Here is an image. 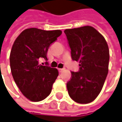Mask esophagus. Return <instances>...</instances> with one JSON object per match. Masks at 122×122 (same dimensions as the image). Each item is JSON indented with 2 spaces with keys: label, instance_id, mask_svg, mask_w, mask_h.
<instances>
[{
  "label": "esophagus",
  "instance_id": "1",
  "mask_svg": "<svg viewBox=\"0 0 122 122\" xmlns=\"http://www.w3.org/2000/svg\"><path fill=\"white\" fill-rule=\"evenodd\" d=\"M64 70V68H58V71L60 72H62Z\"/></svg>",
  "mask_w": 122,
  "mask_h": 122
}]
</instances>
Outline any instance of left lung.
<instances>
[{
    "instance_id": "1",
    "label": "left lung",
    "mask_w": 122,
    "mask_h": 122,
    "mask_svg": "<svg viewBox=\"0 0 122 122\" xmlns=\"http://www.w3.org/2000/svg\"><path fill=\"white\" fill-rule=\"evenodd\" d=\"M72 59L80 63L79 71L72 72L66 83L71 98L86 104L94 101L101 92L108 73L109 51L101 33L93 27L66 29Z\"/></svg>"
}]
</instances>
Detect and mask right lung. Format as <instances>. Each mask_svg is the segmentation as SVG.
I'll list each match as a JSON object with an SVG mask.
<instances>
[{"mask_svg": "<svg viewBox=\"0 0 122 122\" xmlns=\"http://www.w3.org/2000/svg\"><path fill=\"white\" fill-rule=\"evenodd\" d=\"M61 34L60 30L29 28L23 31L14 42L10 54L11 73L21 93L30 101H42L51 93L58 71L39 61L44 58L48 65L49 46Z\"/></svg>", "mask_w": 122, "mask_h": 122, "instance_id": "1", "label": "right lung"}]
</instances>
